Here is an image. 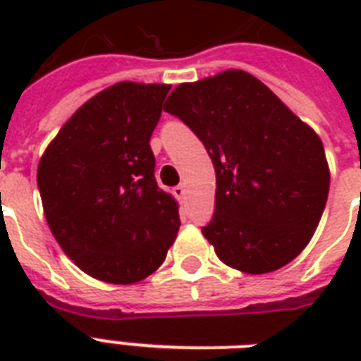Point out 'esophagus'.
I'll list each match as a JSON object with an SVG mask.
<instances>
[{"mask_svg":"<svg viewBox=\"0 0 361 361\" xmlns=\"http://www.w3.org/2000/svg\"><path fill=\"white\" fill-rule=\"evenodd\" d=\"M172 192H174V197L178 198V200H183V198H185V185H176L174 189H172Z\"/></svg>","mask_w":361,"mask_h":361,"instance_id":"1","label":"esophagus"}]
</instances>
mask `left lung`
<instances>
[{
    "mask_svg": "<svg viewBox=\"0 0 361 361\" xmlns=\"http://www.w3.org/2000/svg\"><path fill=\"white\" fill-rule=\"evenodd\" d=\"M164 110L208 149L215 212L202 234L217 257L245 274H268L313 238L330 189L324 146L268 86L245 71L180 84Z\"/></svg>",
    "mask_w": 361,
    "mask_h": 361,
    "instance_id": "obj_1",
    "label": "left lung"
}]
</instances>
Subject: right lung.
<instances>
[{
    "label": "right lung",
    "instance_id": "right-lung-1",
    "mask_svg": "<svg viewBox=\"0 0 361 361\" xmlns=\"http://www.w3.org/2000/svg\"><path fill=\"white\" fill-rule=\"evenodd\" d=\"M170 86L120 82L82 104L37 170L48 226L82 271L112 285L146 279L180 228L149 146Z\"/></svg>",
    "mask_w": 361,
    "mask_h": 361
}]
</instances>
